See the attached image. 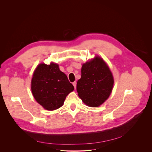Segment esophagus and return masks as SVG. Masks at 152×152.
Returning a JSON list of instances; mask_svg holds the SVG:
<instances>
[{
	"label": "esophagus",
	"mask_w": 152,
	"mask_h": 152,
	"mask_svg": "<svg viewBox=\"0 0 152 152\" xmlns=\"http://www.w3.org/2000/svg\"><path fill=\"white\" fill-rule=\"evenodd\" d=\"M73 86H74L75 89H76V81L73 82Z\"/></svg>",
	"instance_id": "1"
}]
</instances>
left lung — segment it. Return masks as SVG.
I'll return each mask as SVG.
<instances>
[{
  "label": "left lung",
  "mask_w": 152,
  "mask_h": 152,
  "mask_svg": "<svg viewBox=\"0 0 152 152\" xmlns=\"http://www.w3.org/2000/svg\"><path fill=\"white\" fill-rule=\"evenodd\" d=\"M113 74L99 56L82 65L81 77L76 90L82 102L90 107H98L110 96L114 85Z\"/></svg>",
  "instance_id": "left-lung-1"
}]
</instances>
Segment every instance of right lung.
Wrapping results in <instances>:
<instances>
[{"instance_id": "1", "label": "right lung", "mask_w": 152, "mask_h": 152, "mask_svg": "<svg viewBox=\"0 0 152 152\" xmlns=\"http://www.w3.org/2000/svg\"><path fill=\"white\" fill-rule=\"evenodd\" d=\"M31 90L36 101L46 110L61 107L67 96L74 90L66 74L60 71L57 64H40L34 72Z\"/></svg>"}]
</instances>
